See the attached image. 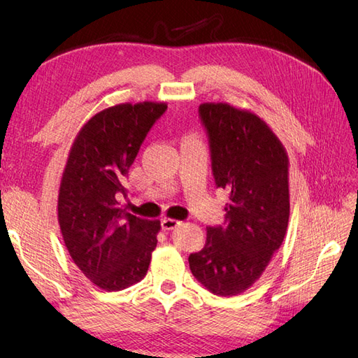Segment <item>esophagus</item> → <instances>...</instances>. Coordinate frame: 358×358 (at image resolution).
Masks as SVG:
<instances>
[{
  "mask_svg": "<svg viewBox=\"0 0 358 358\" xmlns=\"http://www.w3.org/2000/svg\"><path fill=\"white\" fill-rule=\"evenodd\" d=\"M179 224H180L179 221H176V220H171V218H164V220L161 221V227H162V230H164V231L175 230Z\"/></svg>",
  "mask_w": 358,
  "mask_h": 358,
  "instance_id": "obj_1",
  "label": "esophagus"
}]
</instances>
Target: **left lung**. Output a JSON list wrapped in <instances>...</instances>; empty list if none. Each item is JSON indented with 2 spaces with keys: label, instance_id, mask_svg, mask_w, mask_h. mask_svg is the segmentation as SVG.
<instances>
[{
  "label": "left lung",
  "instance_id": "left-lung-1",
  "mask_svg": "<svg viewBox=\"0 0 358 358\" xmlns=\"http://www.w3.org/2000/svg\"><path fill=\"white\" fill-rule=\"evenodd\" d=\"M199 116L209 137L216 188L230 192L222 225L189 255V268L216 296L241 294L262 276L282 245L289 218L288 157L257 115L204 103Z\"/></svg>",
  "mask_w": 358,
  "mask_h": 358
}]
</instances>
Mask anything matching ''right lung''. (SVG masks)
<instances>
[{
    "instance_id": "1",
    "label": "right lung",
    "mask_w": 358,
    "mask_h": 358,
    "mask_svg": "<svg viewBox=\"0 0 358 358\" xmlns=\"http://www.w3.org/2000/svg\"><path fill=\"white\" fill-rule=\"evenodd\" d=\"M164 103L117 104L92 116L70 149L58 221L70 257L92 284L121 291L142 280L157 248L159 221L127 212L125 179Z\"/></svg>"
}]
</instances>
